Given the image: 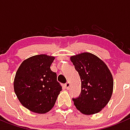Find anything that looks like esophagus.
Segmentation results:
<instances>
[{
  "label": "esophagus",
  "mask_w": 130,
  "mask_h": 130,
  "mask_svg": "<svg viewBox=\"0 0 130 130\" xmlns=\"http://www.w3.org/2000/svg\"><path fill=\"white\" fill-rule=\"evenodd\" d=\"M65 87L66 89H69L70 87V82H67L66 84H65Z\"/></svg>",
  "instance_id": "1"
}]
</instances>
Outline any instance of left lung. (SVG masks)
Here are the masks:
<instances>
[{
	"instance_id": "left-lung-1",
	"label": "left lung",
	"mask_w": 130,
	"mask_h": 130,
	"mask_svg": "<svg viewBox=\"0 0 130 130\" xmlns=\"http://www.w3.org/2000/svg\"><path fill=\"white\" fill-rule=\"evenodd\" d=\"M81 80V93L73 101L76 109L86 115L100 112L110 101L113 78L104 62L89 52L71 57Z\"/></svg>"
}]
</instances>
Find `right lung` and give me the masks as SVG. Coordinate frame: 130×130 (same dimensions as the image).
Instances as JSON below:
<instances>
[{"label": "right lung", "mask_w": 130, "mask_h": 130, "mask_svg": "<svg viewBox=\"0 0 130 130\" xmlns=\"http://www.w3.org/2000/svg\"><path fill=\"white\" fill-rule=\"evenodd\" d=\"M54 56L37 55L23 61L13 81L15 95L21 105L32 112H48L54 107L62 87L50 69Z\"/></svg>", "instance_id": "obj_1"}]
</instances>
